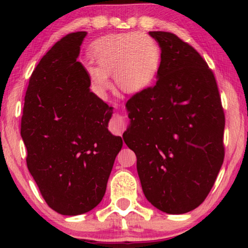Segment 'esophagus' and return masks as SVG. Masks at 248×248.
I'll return each mask as SVG.
<instances>
[{
    "label": "esophagus",
    "instance_id": "obj_1",
    "mask_svg": "<svg viewBox=\"0 0 248 248\" xmlns=\"http://www.w3.org/2000/svg\"><path fill=\"white\" fill-rule=\"evenodd\" d=\"M112 132L121 133L127 128V119L124 116H116L111 123Z\"/></svg>",
    "mask_w": 248,
    "mask_h": 248
}]
</instances>
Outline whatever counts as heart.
<instances>
[{
    "instance_id": "b5f03b06",
    "label": "heart",
    "mask_w": 248,
    "mask_h": 248,
    "mask_svg": "<svg viewBox=\"0 0 248 248\" xmlns=\"http://www.w3.org/2000/svg\"><path fill=\"white\" fill-rule=\"evenodd\" d=\"M97 65L90 64L87 72L99 92L110 85L115 75L120 90L136 93L153 82L161 62V50L152 37L142 32L121 33L100 39L93 52Z\"/></svg>"
}]
</instances>
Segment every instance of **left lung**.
<instances>
[{"label": "left lung", "mask_w": 248, "mask_h": 248, "mask_svg": "<svg viewBox=\"0 0 248 248\" xmlns=\"http://www.w3.org/2000/svg\"><path fill=\"white\" fill-rule=\"evenodd\" d=\"M161 48L157 81L127 102L124 140L137 155L142 190L155 208L182 215L203 202L224 159L225 117L203 58L169 31H150Z\"/></svg>", "instance_id": "8db88e82"}]
</instances>
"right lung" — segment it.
Listing matches in <instances>:
<instances>
[{"mask_svg": "<svg viewBox=\"0 0 248 248\" xmlns=\"http://www.w3.org/2000/svg\"><path fill=\"white\" fill-rule=\"evenodd\" d=\"M86 33L64 36L39 61L20 124L28 170L47 204L63 216L102 201L123 146L107 129L111 107L90 91V75L77 60Z\"/></svg>", "mask_w": 248, "mask_h": 248, "instance_id": "add662e5", "label": "right lung"}]
</instances>
